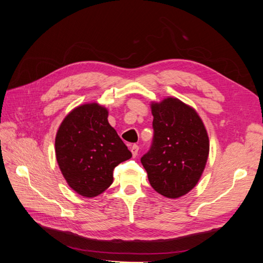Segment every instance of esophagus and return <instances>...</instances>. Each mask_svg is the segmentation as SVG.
<instances>
[{
	"instance_id": "esophagus-1",
	"label": "esophagus",
	"mask_w": 263,
	"mask_h": 263,
	"mask_svg": "<svg viewBox=\"0 0 263 263\" xmlns=\"http://www.w3.org/2000/svg\"><path fill=\"white\" fill-rule=\"evenodd\" d=\"M138 150H139V147L137 145H133L132 148H130V151L133 154V157H136L138 155Z\"/></svg>"
}]
</instances>
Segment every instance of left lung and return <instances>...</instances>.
Segmentation results:
<instances>
[{
  "instance_id": "left-lung-1",
  "label": "left lung",
  "mask_w": 263,
  "mask_h": 263,
  "mask_svg": "<svg viewBox=\"0 0 263 263\" xmlns=\"http://www.w3.org/2000/svg\"><path fill=\"white\" fill-rule=\"evenodd\" d=\"M154 138L140 161L151 186L165 197L186 194L200 180L210 141L195 110L178 99L153 103Z\"/></svg>"
}]
</instances>
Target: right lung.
Wrapping results in <instances>:
<instances>
[{
  "label": "right lung",
  "mask_w": 263,
  "mask_h": 263,
  "mask_svg": "<svg viewBox=\"0 0 263 263\" xmlns=\"http://www.w3.org/2000/svg\"><path fill=\"white\" fill-rule=\"evenodd\" d=\"M107 109L97 103L74 108L55 136V157L71 189L94 197L113 183V171L132 153L108 124Z\"/></svg>",
  "instance_id": "right-lung-1"
}]
</instances>
